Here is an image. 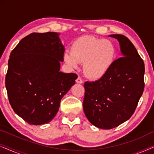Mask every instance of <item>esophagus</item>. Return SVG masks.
<instances>
[{"label":"esophagus","instance_id":"34e87169","mask_svg":"<svg viewBox=\"0 0 154 154\" xmlns=\"http://www.w3.org/2000/svg\"><path fill=\"white\" fill-rule=\"evenodd\" d=\"M75 81H76L77 83H83V80L81 79V78L79 77V76L77 78V79L75 80Z\"/></svg>","mask_w":154,"mask_h":154}]
</instances>
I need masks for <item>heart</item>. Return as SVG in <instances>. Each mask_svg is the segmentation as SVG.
I'll return each instance as SVG.
<instances>
[{"label":"heart","instance_id":"obj_1","mask_svg":"<svg viewBox=\"0 0 154 154\" xmlns=\"http://www.w3.org/2000/svg\"><path fill=\"white\" fill-rule=\"evenodd\" d=\"M116 50L111 41L85 35L75 40L71 52L64 54L66 64L76 68L84 63V72L91 79H100L110 68L115 57Z\"/></svg>","mask_w":154,"mask_h":154}]
</instances>
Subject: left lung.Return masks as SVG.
<instances>
[{
  "mask_svg": "<svg viewBox=\"0 0 154 154\" xmlns=\"http://www.w3.org/2000/svg\"><path fill=\"white\" fill-rule=\"evenodd\" d=\"M119 41L123 57L96 81L84 83V113L92 125L111 129L127 121L137 106L144 88V64L133 44L121 34L110 35Z\"/></svg>",
  "mask_w": 154,
  "mask_h": 154,
  "instance_id": "left-lung-1",
  "label": "left lung"
}]
</instances>
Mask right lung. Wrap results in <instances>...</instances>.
I'll return each mask as SVG.
<instances>
[{
  "instance_id": "right-lung-1",
  "label": "right lung",
  "mask_w": 154,
  "mask_h": 154,
  "mask_svg": "<svg viewBox=\"0 0 154 154\" xmlns=\"http://www.w3.org/2000/svg\"><path fill=\"white\" fill-rule=\"evenodd\" d=\"M64 48L55 32L32 33L12 50L5 75L8 97L14 112L30 125L51 121L75 73L60 71Z\"/></svg>"
}]
</instances>
